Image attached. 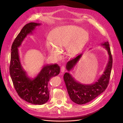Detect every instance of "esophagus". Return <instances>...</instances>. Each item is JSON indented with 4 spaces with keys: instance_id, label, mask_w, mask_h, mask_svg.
<instances>
[{
    "instance_id": "obj_1",
    "label": "esophagus",
    "mask_w": 123,
    "mask_h": 123,
    "mask_svg": "<svg viewBox=\"0 0 123 123\" xmlns=\"http://www.w3.org/2000/svg\"><path fill=\"white\" fill-rule=\"evenodd\" d=\"M65 67L62 66L61 67V72L62 73H64V72H65Z\"/></svg>"
}]
</instances>
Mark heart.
I'll list each match as a JSON object with an SVG mask.
<instances>
[{
    "instance_id": "b5f03b06",
    "label": "heart",
    "mask_w": 123,
    "mask_h": 123,
    "mask_svg": "<svg viewBox=\"0 0 123 123\" xmlns=\"http://www.w3.org/2000/svg\"><path fill=\"white\" fill-rule=\"evenodd\" d=\"M89 35L82 27L76 25H65L52 31L50 40L46 42V47L50 54L57 57L60 49L66 47L68 55L74 56L78 54L89 40Z\"/></svg>"
}]
</instances>
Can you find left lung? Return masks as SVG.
<instances>
[{"label":"left lung","instance_id":"left-lung-1","mask_svg":"<svg viewBox=\"0 0 123 123\" xmlns=\"http://www.w3.org/2000/svg\"><path fill=\"white\" fill-rule=\"evenodd\" d=\"M101 45L107 51L109 60L105 71L97 81L91 84H83L77 81L69 72H66L64 75V80L70 98L77 104H85L91 101L104 92L108 85L113 59L109 42H104ZM82 54H79L67 63L66 68L68 72L74 68L82 56Z\"/></svg>","mask_w":123,"mask_h":123}]
</instances>
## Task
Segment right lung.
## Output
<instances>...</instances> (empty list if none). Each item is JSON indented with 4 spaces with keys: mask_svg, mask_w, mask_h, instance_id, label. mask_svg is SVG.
<instances>
[{
    "mask_svg": "<svg viewBox=\"0 0 123 123\" xmlns=\"http://www.w3.org/2000/svg\"><path fill=\"white\" fill-rule=\"evenodd\" d=\"M40 23L30 22L26 24L13 42L11 49L9 72L14 87L19 96L32 104L42 105L49 98L48 84L51 78L60 73L57 64L43 66L34 78H30L23 69L19 58L18 48L26 36L32 33Z\"/></svg>",
    "mask_w": 123,
    "mask_h": 123,
    "instance_id": "obj_1",
    "label": "right lung"
}]
</instances>
